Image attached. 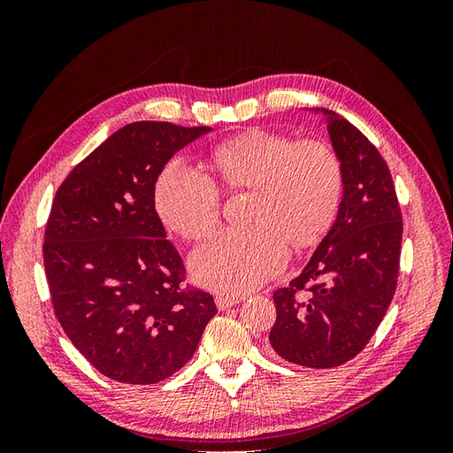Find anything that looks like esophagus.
<instances>
[{
  "label": "esophagus",
  "mask_w": 453,
  "mask_h": 453,
  "mask_svg": "<svg viewBox=\"0 0 453 453\" xmlns=\"http://www.w3.org/2000/svg\"><path fill=\"white\" fill-rule=\"evenodd\" d=\"M242 303L240 296H225V295H217L215 296V304L219 310H228L232 306H236Z\"/></svg>",
  "instance_id": "34e87169"
}]
</instances>
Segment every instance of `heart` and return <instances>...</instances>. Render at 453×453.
Here are the masks:
<instances>
[{
    "mask_svg": "<svg viewBox=\"0 0 453 453\" xmlns=\"http://www.w3.org/2000/svg\"><path fill=\"white\" fill-rule=\"evenodd\" d=\"M211 164L228 190H251L248 228H228L190 257L198 283L245 295L285 266L287 242L310 248L331 228L344 190L336 150L319 140L295 142L263 128L245 130L211 150ZM155 203L168 228L202 240L221 217V193L208 175L173 160L162 170Z\"/></svg>",
    "mask_w": 453,
    "mask_h": 453,
    "instance_id": "b5f03b06",
    "label": "heart"
}]
</instances>
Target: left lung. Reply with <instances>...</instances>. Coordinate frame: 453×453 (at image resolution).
Wrapping results in <instances>:
<instances>
[{
  "mask_svg": "<svg viewBox=\"0 0 453 453\" xmlns=\"http://www.w3.org/2000/svg\"><path fill=\"white\" fill-rule=\"evenodd\" d=\"M321 113L344 170L336 221L304 270L273 293L270 346L285 361L333 368L363 351L399 278L403 215L386 160L349 120Z\"/></svg>",
  "mask_w": 453,
  "mask_h": 453,
  "instance_id": "left-lung-1",
  "label": "left lung"
}]
</instances>
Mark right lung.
I'll return each instance as SVG.
<instances>
[{
    "label": "right lung",
    "mask_w": 453,
    "mask_h": 453,
    "mask_svg": "<svg viewBox=\"0 0 453 453\" xmlns=\"http://www.w3.org/2000/svg\"><path fill=\"white\" fill-rule=\"evenodd\" d=\"M208 132L132 122L79 162L54 196L43 243L54 313L115 381L149 386L175 374L217 313L211 295L183 285V260L155 210L164 166Z\"/></svg>",
    "instance_id": "add662e5"
}]
</instances>
